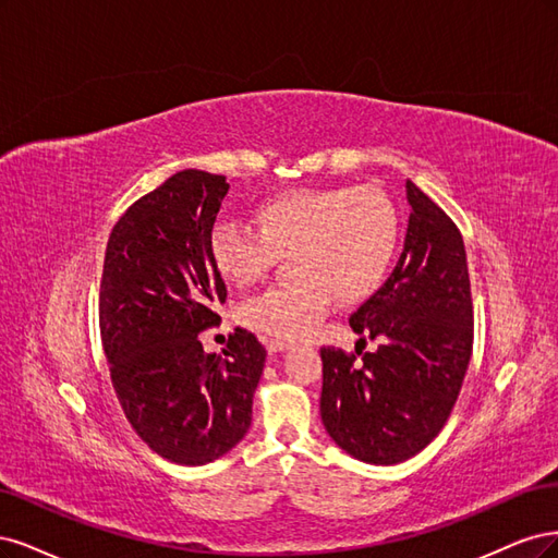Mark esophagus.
<instances>
[{"label": "esophagus", "mask_w": 558, "mask_h": 558, "mask_svg": "<svg viewBox=\"0 0 558 558\" xmlns=\"http://www.w3.org/2000/svg\"><path fill=\"white\" fill-rule=\"evenodd\" d=\"M266 350L268 352H287V350H292V345L284 343V340L271 338V340H266Z\"/></svg>", "instance_id": "esophagus-1"}]
</instances>
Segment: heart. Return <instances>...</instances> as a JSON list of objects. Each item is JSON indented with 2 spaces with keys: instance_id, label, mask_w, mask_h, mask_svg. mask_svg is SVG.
<instances>
[{
  "instance_id": "obj_1",
  "label": "heart",
  "mask_w": 558,
  "mask_h": 558,
  "mask_svg": "<svg viewBox=\"0 0 558 558\" xmlns=\"http://www.w3.org/2000/svg\"><path fill=\"white\" fill-rule=\"evenodd\" d=\"M259 231L241 222H215L208 253L233 284L257 282L278 257L292 253L290 284L247 299L239 319L276 340H299L338 303L371 296L389 274L399 245V215L373 187H299L255 208Z\"/></svg>"
}]
</instances>
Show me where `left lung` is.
Listing matches in <instances>:
<instances>
[{
	"label": "left lung",
	"mask_w": 558,
	"mask_h": 558,
	"mask_svg": "<svg viewBox=\"0 0 558 558\" xmlns=\"http://www.w3.org/2000/svg\"><path fill=\"white\" fill-rule=\"evenodd\" d=\"M405 196L410 218L399 264L350 317V327L380 348L359 366L354 354L322 348V424L340 449L373 465L415 457L440 434L473 352L461 233L412 181Z\"/></svg>",
	"instance_id": "left-lung-1"
}]
</instances>
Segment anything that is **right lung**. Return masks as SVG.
<instances>
[{"label":"right lung","instance_id":"right-lung-1","mask_svg":"<svg viewBox=\"0 0 558 558\" xmlns=\"http://www.w3.org/2000/svg\"><path fill=\"white\" fill-rule=\"evenodd\" d=\"M227 190L225 175L173 173L116 222L104 257L99 329L116 397L141 440L181 465L210 463L245 438L266 362L245 329L222 354L199 340L227 299L208 253Z\"/></svg>","mask_w":558,"mask_h":558}]
</instances>
